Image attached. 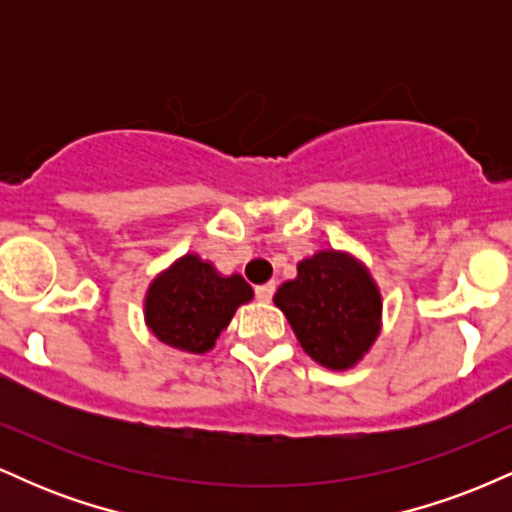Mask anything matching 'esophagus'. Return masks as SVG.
<instances>
[{"label": "esophagus", "instance_id": "esophagus-1", "mask_svg": "<svg viewBox=\"0 0 512 512\" xmlns=\"http://www.w3.org/2000/svg\"><path fill=\"white\" fill-rule=\"evenodd\" d=\"M274 291H276V284H274V281H267V284L255 286V296H257V301L269 303V301H272V298H274Z\"/></svg>", "mask_w": 512, "mask_h": 512}]
</instances>
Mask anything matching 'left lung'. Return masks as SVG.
Returning <instances> with one entry per match:
<instances>
[{
	"mask_svg": "<svg viewBox=\"0 0 512 512\" xmlns=\"http://www.w3.org/2000/svg\"><path fill=\"white\" fill-rule=\"evenodd\" d=\"M284 310L305 354L344 370L361 358L380 330V293L366 269L342 252H317L298 264V276L279 286Z\"/></svg>",
	"mask_w": 512,
	"mask_h": 512,
	"instance_id": "8db88e82",
	"label": "left lung"
}]
</instances>
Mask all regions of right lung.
<instances>
[{"label":"right lung","instance_id":"1","mask_svg":"<svg viewBox=\"0 0 512 512\" xmlns=\"http://www.w3.org/2000/svg\"><path fill=\"white\" fill-rule=\"evenodd\" d=\"M250 298L252 289L243 276H219L197 255H185L151 284L146 325L163 344L204 354L226 330L238 305Z\"/></svg>","mask_w":512,"mask_h":512}]
</instances>
